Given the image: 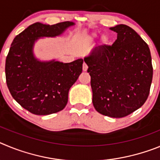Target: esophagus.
<instances>
[{"label":"esophagus","instance_id":"34e87169","mask_svg":"<svg viewBox=\"0 0 160 160\" xmlns=\"http://www.w3.org/2000/svg\"><path fill=\"white\" fill-rule=\"evenodd\" d=\"M87 69H88V66H87V65L86 64V63H83V65H82V70H83V71H87Z\"/></svg>","mask_w":160,"mask_h":160}]
</instances>
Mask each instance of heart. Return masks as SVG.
I'll return each mask as SVG.
<instances>
[{
  "label": "heart",
  "instance_id": "1",
  "mask_svg": "<svg viewBox=\"0 0 160 160\" xmlns=\"http://www.w3.org/2000/svg\"><path fill=\"white\" fill-rule=\"evenodd\" d=\"M97 37H98L97 33H92L90 36H89L88 38H87V41H89V42H92L94 38H96ZM102 42L103 43H107V42H108V38H107L106 35H103V36L102 37Z\"/></svg>",
  "mask_w": 160,
  "mask_h": 160
}]
</instances>
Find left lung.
<instances>
[{
    "mask_svg": "<svg viewBox=\"0 0 160 160\" xmlns=\"http://www.w3.org/2000/svg\"><path fill=\"white\" fill-rule=\"evenodd\" d=\"M112 46L96 47L84 58L88 66L93 105L100 114L122 118L147 101L153 68L148 44L133 29L118 25Z\"/></svg>",
    "mask_w": 160,
    "mask_h": 160,
    "instance_id": "1",
    "label": "left lung"
}]
</instances>
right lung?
<instances>
[{"instance_id": "right-lung-1", "label": "right lung", "mask_w": 160, "mask_h": 160, "mask_svg": "<svg viewBox=\"0 0 160 160\" xmlns=\"http://www.w3.org/2000/svg\"><path fill=\"white\" fill-rule=\"evenodd\" d=\"M73 22L55 25L36 22L17 35L6 61L5 77L9 92L25 110L37 115H48L65 108L70 87L82 71L83 59L70 63L57 60L40 61L33 53L41 38L60 36Z\"/></svg>"}]
</instances>
